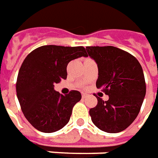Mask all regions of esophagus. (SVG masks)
Here are the masks:
<instances>
[{
    "label": "esophagus",
    "instance_id": "1",
    "mask_svg": "<svg viewBox=\"0 0 158 158\" xmlns=\"http://www.w3.org/2000/svg\"><path fill=\"white\" fill-rule=\"evenodd\" d=\"M87 96H88V94H86V93H82V94H81V97H82L83 99L87 98Z\"/></svg>",
    "mask_w": 158,
    "mask_h": 158
}]
</instances>
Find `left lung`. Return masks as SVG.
I'll use <instances>...</instances> for the list:
<instances>
[{
  "mask_svg": "<svg viewBox=\"0 0 158 158\" xmlns=\"http://www.w3.org/2000/svg\"><path fill=\"white\" fill-rule=\"evenodd\" d=\"M86 49L99 69L96 87L109 95L107 101L96 97L98 104L89 110L92 122L106 133L122 132L137 117L145 96L141 65L129 52L112 46Z\"/></svg>",
  "mask_w": 158,
  "mask_h": 158,
  "instance_id": "8db88e82",
  "label": "left lung"
}]
</instances>
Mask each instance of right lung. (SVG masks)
I'll list each match as a JSON object with an SVG mask.
<instances>
[{
    "label": "right lung",
    "mask_w": 158,
    "mask_h": 158,
    "mask_svg": "<svg viewBox=\"0 0 158 158\" xmlns=\"http://www.w3.org/2000/svg\"><path fill=\"white\" fill-rule=\"evenodd\" d=\"M82 56H88L83 47L47 45L24 59L17 78V96L25 118L37 130L53 133L70 121L81 93L71 90L62 95L53 87L66 79L69 62Z\"/></svg>",
    "instance_id": "obj_1"
}]
</instances>
